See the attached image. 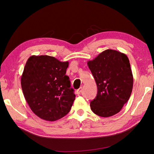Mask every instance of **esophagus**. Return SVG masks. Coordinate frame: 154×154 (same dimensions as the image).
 <instances>
[{"mask_svg": "<svg viewBox=\"0 0 154 154\" xmlns=\"http://www.w3.org/2000/svg\"><path fill=\"white\" fill-rule=\"evenodd\" d=\"M82 92V87H80V88H78V89L76 91L77 94H80Z\"/></svg>", "mask_w": 154, "mask_h": 154, "instance_id": "esophagus-1", "label": "esophagus"}]
</instances>
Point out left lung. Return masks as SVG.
<instances>
[{
    "label": "left lung",
    "mask_w": 154,
    "mask_h": 154,
    "mask_svg": "<svg viewBox=\"0 0 154 154\" xmlns=\"http://www.w3.org/2000/svg\"><path fill=\"white\" fill-rule=\"evenodd\" d=\"M97 87L95 98L91 101L92 111L101 117H110L119 112L130 98L133 75L127 55L106 49L87 62Z\"/></svg>",
    "instance_id": "obj_1"
}]
</instances>
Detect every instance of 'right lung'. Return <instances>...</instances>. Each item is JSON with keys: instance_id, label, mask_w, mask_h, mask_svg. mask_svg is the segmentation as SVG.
Wrapping results in <instances>:
<instances>
[{"instance_id": "right-lung-1", "label": "right lung", "mask_w": 154, "mask_h": 154, "mask_svg": "<svg viewBox=\"0 0 154 154\" xmlns=\"http://www.w3.org/2000/svg\"><path fill=\"white\" fill-rule=\"evenodd\" d=\"M69 62L48 55L30 57L21 76L23 94L40 118L54 122L67 115L75 100L69 76Z\"/></svg>"}]
</instances>
